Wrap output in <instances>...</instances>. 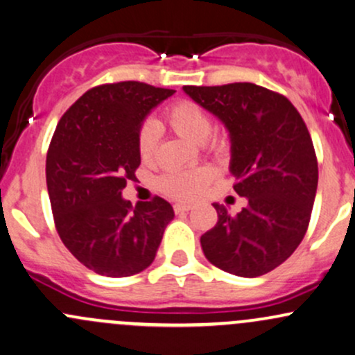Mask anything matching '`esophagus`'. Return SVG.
Returning <instances> with one entry per match:
<instances>
[{"mask_svg": "<svg viewBox=\"0 0 355 355\" xmlns=\"http://www.w3.org/2000/svg\"><path fill=\"white\" fill-rule=\"evenodd\" d=\"M191 208H193V206L186 205V202H176V205H174V211H176V213H186V211H189Z\"/></svg>", "mask_w": 355, "mask_h": 355, "instance_id": "1", "label": "esophagus"}]
</instances>
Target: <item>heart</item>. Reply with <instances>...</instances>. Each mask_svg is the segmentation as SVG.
Segmentation results:
<instances>
[{"instance_id": "b5f03b06", "label": "heart", "mask_w": 355, "mask_h": 355, "mask_svg": "<svg viewBox=\"0 0 355 355\" xmlns=\"http://www.w3.org/2000/svg\"><path fill=\"white\" fill-rule=\"evenodd\" d=\"M166 122L181 137L193 144H206L213 153H223L228 147L226 134L213 132V121L206 109L193 101H179L169 105L164 112ZM159 146V130L156 124L146 122L141 125L137 135L139 156L144 162L154 161ZM214 179V171L208 166L191 167V169L169 171L159 178V189L167 196L176 199H196L205 193L209 182Z\"/></svg>"}]
</instances>
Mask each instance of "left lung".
I'll return each instance as SVG.
<instances>
[{"label": "left lung", "mask_w": 355, "mask_h": 355, "mask_svg": "<svg viewBox=\"0 0 355 355\" xmlns=\"http://www.w3.org/2000/svg\"><path fill=\"white\" fill-rule=\"evenodd\" d=\"M182 89L230 130L233 188L248 198L236 216L214 202L205 257L238 277L272 272L304 240L315 201L318 164L304 119L285 95L254 83Z\"/></svg>", "instance_id": "obj_1"}]
</instances>
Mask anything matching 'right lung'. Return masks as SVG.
I'll use <instances>...</instances> for the list:
<instances>
[{"label": "right lung", "instance_id": "1", "mask_svg": "<svg viewBox=\"0 0 355 355\" xmlns=\"http://www.w3.org/2000/svg\"><path fill=\"white\" fill-rule=\"evenodd\" d=\"M176 90L142 82L103 83L60 119L46 153V188L63 245L92 272L130 277L154 261L173 206L156 196L135 208L122 198L141 164L146 115Z\"/></svg>", "mask_w": 355, "mask_h": 355}]
</instances>
